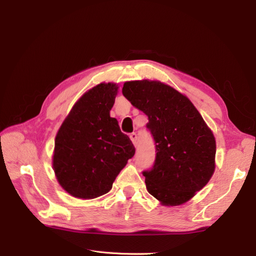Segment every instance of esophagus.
Returning <instances> with one entry per match:
<instances>
[{
	"mask_svg": "<svg viewBox=\"0 0 256 256\" xmlns=\"http://www.w3.org/2000/svg\"><path fill=\"white\" fill-rule=\"evenodd\" d=\"M130 140H131V142L134 143V146H136V144H138V136H136V132H134V134H130Z\"/></svg>",
	"mask_w": 256,
	"mask_h": 256,
	"instance_id": "obj_1",
	"label": "esophagus"
}]
</instances>
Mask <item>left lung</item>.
<instances>
[{"instance_id": "left-lung-1", "label": "left lung", "mask_w": 256, "mask_h": 256, "mask_svg": "<svg viewBox=\"0 0 256 256\" xmlns=\"http://www.w3.org/2000/svg\"><path fill=\"white\" fill-rule=\"evenodd\" d=\"M122 95L148 116L156 160L143 172L146 189L164 206L184 204L203 189L216 168V140L190 99L160 81L124 83Z\"/></svg>"}]
</instances>
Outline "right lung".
Returning <instances> with one entry per match:
<instances>
[{
  "label": "right lung",
  "instance_id": "1",
  "mask_svg": "<svg viewBox=\"0 0 256 256\" xmlns=\"http://www.w3.org/2000/svg\"><path fill=\"white\" fill-rule=\"evenodd\" d=\"M116 83H100L85 92L62 124L52 157L56 177L69 194L96 198L112 188L136 148L110 111Z\"/></svg>",
  "mask_w": 256,
  "mask_h": 256
}]
</instances>
